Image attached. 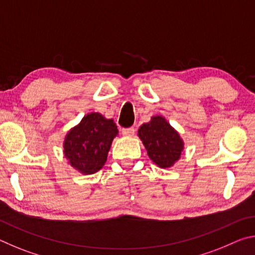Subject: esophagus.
Returning a JSON list of instances; mask_svg holds the SVG:
<instances>
[{
	"label": "esophagus",
	"mask_w": 255,
	"mask_h": 255,
	"mask_svg": "<svg viewBox=\"0 0 255 255\" xmlns=\"http://www.w3.org/2000/svg\"><path fill=\"white\" fill-rule=\"evenodd\" d=\"M135 133V128L130 127V128H124L123 129V135L126 137H131Z\"/></svg>",
	"instance_id": "1"
}]
</instances>
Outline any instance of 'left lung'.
<instances>
[{
    "label": "left lung",
    "mask_w": 255,
    "mask_h": 255,
    "mask_svg": "<svg viewBox=\"0 0 255 255\" xmlns=\"http://www.w3.org/2000/svg\"><path fill=\"white\" fill-rule=\"evenodd\" d=\"M138 137L147 150L148 157L161 169L173 166L184 149L180 133L159 115L153 116L150 122L141 125Z\"/></svg>",
    "instance_id": "left-lung-1"
}]
</instances>
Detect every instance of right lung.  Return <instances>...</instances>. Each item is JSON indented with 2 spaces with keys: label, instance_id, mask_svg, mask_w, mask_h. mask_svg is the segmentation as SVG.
<instances>
[{
  "label": "right lung",
  "instance_id": "obj_1",
  "mask_svg": "<svg viewBox=\"0 0 255 255\" xmlns=\"http://www.w3.org/2000/svg\"><path fill=\"white\" fill-rule=\"evenodd\" d=\"M118 132L112 119H107L99 112L85 115L66 133L63 143L64 156L80 173H97L107 162L112 140Z\"/></svg>",
  "mask_w": 255,
  "mask_h": 255
}]
</instances>
